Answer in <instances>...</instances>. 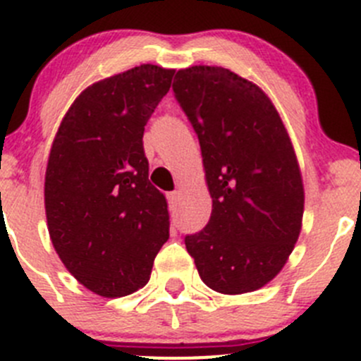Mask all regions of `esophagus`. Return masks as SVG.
I'll use <instances>...</instances> for the list:
<instances>
[{
    "label": "esophagus",
    "mask_w": 361,
    "mask_h": 361,
    "mask_svg": "<svg viewBox=\"0 0 361 361\" xmlns=\"http://www.w3.org/2000/svg\"><path fill=\"white\" fill-rule=\"evenodd\" d=\"M178 197H180V195H178V192H169V194H167V202H169L171 209H174V207H176Z\"/></svg>",
    "instance_id": "esophagus-1"
}]
</instances>
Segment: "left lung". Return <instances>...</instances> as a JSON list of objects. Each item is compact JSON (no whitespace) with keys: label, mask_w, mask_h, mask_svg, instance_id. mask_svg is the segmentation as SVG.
Instances as JSON below:
<instances>
[{"label":"left lung","mask_w":361,"mask_h":361,"mask_svg":"<svg viewBox=\"0 0 361 361\" xmlns=\"http://www.w3.org/2000/svg\"><path fill=\"white\" fill-rule=\"evenodd\" d=\"M173 92L199 137L213 199L209 221L185 246L211 290L255 292L300 234L304 185L292 141L264 90L231 69H180Z\"/></svg>","instance_id":"8db88e82"}]
</instances>
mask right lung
I'll return each mask as SVG.
<instances>
[{
	"label": "right lung",
	"instance_id": "1",
	"mask_svg": "<svg viewBox=\"0 0 361 361\" xmlns=\"http://www.w3.org/2000/svg\"><path fill=\"white\" fill-rule=\"evenodd\" d=\"M173 75L141 64L87 87L52 143L45 174L50 239L68 271L101 297L147 285L169 239L167 202L148 180L143 133Z\"/></svg>",
	"mask_w": 361,
	"mask_h": 361
}]
</instances>
